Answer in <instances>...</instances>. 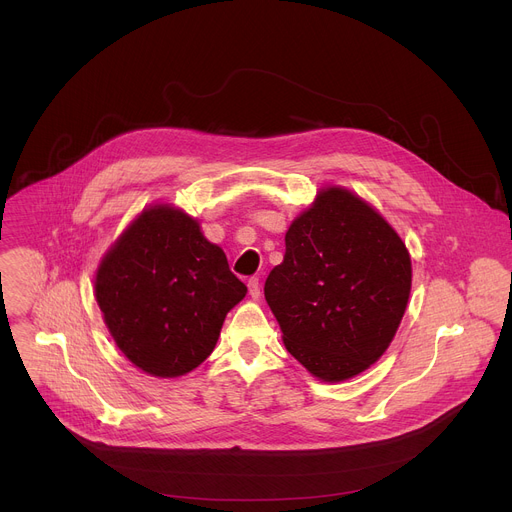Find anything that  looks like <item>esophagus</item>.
Here are the masks:
<instances>
[{
  "label": "esophagus",
  "instance_id": "1",
  "mask_svg": "<svg viewBox=\"0 0 512 512\" xmlns=\"http://www.w3.org/2000/svg\"><path fill=\"white\" fill-rule=\"evenodd\" d=\"M247 285H249V296H251L253 300H257V298L261 296V285H259V277H251V279L247 281Z\"/></svg>",
  "mask_w": 512,
  "mask_h": 512
}]
</instances>
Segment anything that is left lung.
<instances>
[{
  "label": "left lung",
  "instance_id": "1",
  "mask_svg": "<svg viewBox=\"0 0 512 512\" xmlns=\"http://www.w3.org/2000/svg\"><path fill=\"white\" fill-rule=\"evenodd\" d=\"M411 257L393 227L346 188L318 192L285 233V255L265 300L287 352L320 381L375 364L407 308Z\"/></svg>",
  "mask_w": 512,
  "mask_h": 512
}]
</instances>
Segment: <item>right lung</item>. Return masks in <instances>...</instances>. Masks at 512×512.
Here are the masks:
<instances>
[{"mask_svg":"<svg viewBox=\"0 0 512 512\" xmlns=\"http://www.w3.org/2000/svg\"><path fill=\"white\" fill-rule=\"evenodd\" d=\"M247 285L192 216L145 208L103 257L95 296L119 350L137 369L172 379L212 352Z\"/></svg>","mask_w":512,"mask_h":512,"instance_id":"right-lung-1","label":"right lung"}]
</instances>
